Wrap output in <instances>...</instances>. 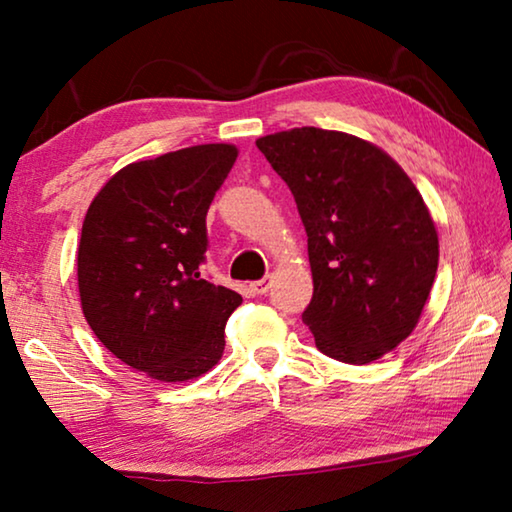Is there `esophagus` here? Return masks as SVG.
Wrapping results in <instances>:
<instances>
[{"label":"esophagus","instance_id":"obj_1","mask_svg":"<svg viewBox=\"0 0 512 512\" xmlns=\"http://www.w3.org/2000/svg\"><path fill=\"white\" fill-rule=\"evenodd\" d=\"M271 284H273V277L266 275V277H262V280L250 284V287H253V291L259 293V296H264V293H268V289H271Z\"/></svg>","mask_w":512,"mask_h":512}]
</instances>
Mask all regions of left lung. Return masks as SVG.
Returning <instances> with one entry per match:
<instances>
[{
  "label": "left lung",
  "instance_id": "8db88e82",
  "mask_svg": "<svg viewBox=\"0 0 512 512\" xmlns=\"http://www.w3.org/2000/svg\"><path fill=\"white\" fill-rule=\"evenodd\" d=\"M296 198L314 296L316 348L370 363L418 325L438 271V235L411 178L375 144L302 126L257 140Z\"/></svg>",
  "mask_w": 512,
  "mask_h": 512
}]
</instances>
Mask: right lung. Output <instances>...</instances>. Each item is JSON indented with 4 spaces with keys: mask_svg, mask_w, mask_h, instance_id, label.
Segmentation results:
<instances>
[{
    "mask_svg": "<svg viewBox=\"0 0 512 512\" xmlns=\"http://www.w3.org/2000/svg\"><path fill=\"white\" fill-rule=\"evenodd\" d=\"M237 160L232 144L189 146L117 171L94 196L79 244L83 316L126 366L187 381L216 366L237 291L201 275L205 216Z\"/></svg>",
    "mask_w": 512,
    "mask_h": 512,
    "instance_id": "obj_1",
    "label": "right lung"
}]
</instances>
